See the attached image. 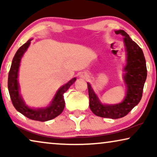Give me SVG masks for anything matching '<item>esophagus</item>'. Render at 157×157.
Listing matches in <instances>:
<instances>
[{
  "label": "esophagus",
  "instance_id": "34e87169",
  "mask_svg": "<svg viewBox=\"0 0 157 157\" xmlns=\"http://www.w3.org/2000/svg\"><path fill=\"white\" fill-rule=\"evenodd\" d=\"M80 77L81 78H87V75L86 74H81V75H80Z\"/></svg>",
  "mask_w": 157,
  "mask_h": 157
}]
</instances>
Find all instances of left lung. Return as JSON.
Instances as JSON below:
<instances>
[{"label":"left lung","mask_w":157,"mask_h":157,"mask_svg":"<svg viewBox=\"0 0 157 157\" xmlns=\"http://www.w3.org/2000/svg\"><path fill=\"white\" fill-rule=\"evenodd\" d=\"M115 33L124 36L126 53V65L124 69L125 71L124 80L126 86L125 98L120 104H103L90 83H87L89 106L92 112L98 117L113 119L125 117L139 104L142 97L144 86L147 76L146 60L141 48L123 30L116 31Z\"/></svg>","instance_id":"8db88e82"}]
</instances>
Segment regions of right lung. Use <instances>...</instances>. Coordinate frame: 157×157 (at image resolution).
<instances>
[{
    "mask_svg": "<svg viewBox=\"0 0 157 157\" xmlns=\"http://www.w3.org/2000/svg\"><path fill=\"white\" fill-rule=\"evenodd\" d=\"M31 40L32 39H29L25 44L21 46L17 51L13 59L11 66H10L9 74H8V91H9L13 105L17 111L30 119L39 121H46L54 119L61 114L62 111H63L64 106H65L63 94L75 82L76 78H72L66 84L60 88L48 106L46 108L39 109H31L23 101L21 94H19L18 76L21 58L26 51L27 48H29Z\"/></svg>",
    "mask_w": 157,
    "mask_h": 157,
    "instance_id": "add662e5",
    "label": "right lung"
}]
</instances>
